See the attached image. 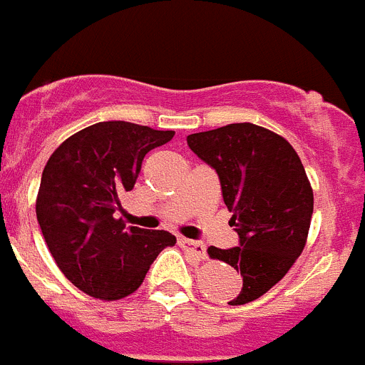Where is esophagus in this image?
Segmentation results:
<instances>
[{"instance_id": "1", "label": "esophagus", "mask_w": 365, "mask_h": 365, "mask_svg": "<svg viewBox=\"0 0 365 365\" xmlns=\"http://www.w3.org/2000/svg\"><path fill=\"white\" fill-rule=\"evenodd\" d=\"M180 247L185 248L186 252H192L193 256L199 257V259H205L206 257V247L201 243V241H193V240H179Z\"/></svg>"}]
</instances>
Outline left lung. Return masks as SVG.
Here are the masks:
<instances>
[{"mask_svg":"<svg viewBox=\"0 0 365 365\" xmlns=\"http://www.w3.org/2000/svg\"><path fill=\"white\" fill-rule=\"evenodd\" d=\"M186 143L217 173L240 235L237 247L208 248L212 259L243 278L228 303L254 302L289 272L305 247L314 206L307 173L285 138L250 122L188 135Z\"/></svg>","mask_w":365,"mask_h":365,"instance_id":"1","label":"left lung"}]
</instances>
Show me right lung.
Instances as JSON below:
<instances>
[{
  "mask_svg": "<svg viewBox=\"0 0 365 365\" xmlns=\"http://www.w3.org/2000/svg\"><path fill=\"white\" fill-rule=\"evenodd\" d=\"M173 135L124 120L98 122L67 138L45 164L38 222L56 265L86 294L108 302L131 294L155 257L175 245L170 232L115 219L148 151Z\"/></svg>",
  "mask_w": 365,
  "mask_h": 365,
  "instance_id": "obj_1",
  "label": "right lung"
}]
</instances>
